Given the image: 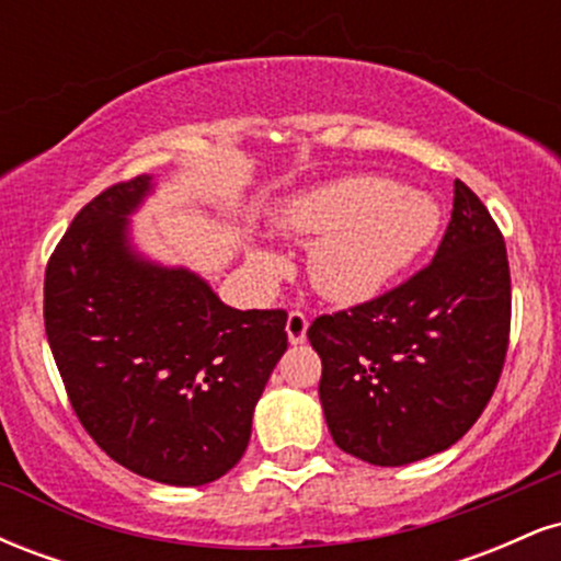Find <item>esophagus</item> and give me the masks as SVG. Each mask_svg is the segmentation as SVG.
Returning a JSON list of instances; mask_svg holds the SVG:
<instances>
[{
  "label": "esophagus",
  "mask_w": 561,
  "mask_h": 561,
  "mask_svg": "<svg viewBox=\"0 0 561 561\" xmlns=\"http://www.w3.org/2000/svg\"><path fill=\"white\" fill-rule=\"evenodd\" d=\"M308 332V317L302 311H289L287 317V337L293 345H300Z\"/></svg>",
  "instance_id": "34e87169"
}]
</instances>
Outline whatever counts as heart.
<instances>
[{"instance_id":"1","label":"heart","mask_w":561,"mask_h":561,"mask_svg":"<svg viewBox=\"0 0 561 561\" xmlns=\"http://www.w3.org/2000/svg\"><path fill=\"white\" fill-rule=\"evenodd\" d=\"M274 221L289 237L317 240L308 279L327 300L353 306L377 298L433 244L440 208L390 179L347 176L287 199ZM248 261L263 282L285 272V259L268 248H253Z\"/></svg>"}]
</instances>
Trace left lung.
<instances>
[{
    "label": "left lung",
    "mask_w": 561,
    "mask_h": 561,
    "mask_svg": "<svg viewBox=\"0 0 561 561\" xmlns=\"http://www.w3.org/2000/svg\"><path fill=\"white\" fill-rule=\"evenodd\" d=\"M508 324L504 237L480 197L456 179L433 263L390 293L308 327L332 440L377 467L450 448L491 401Z\"/></svg>",
    "instance_id": "left-lung-1"
}]
</instances>
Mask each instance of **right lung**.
<instances>
[{
    "label": "right lung",
    "mask_w": 561,
    "mask_h": 561,
    "mask_svg": "<svg viewBox=\"0 0 561 561\" xmlns=\"http://www.w3.org/2000/svg\"><path fill=\"white\" fill-rule=\"evenodd\" d=\"M150 192L137 176L79 210L47 263L44 327L96 446L147 480L205 485L248 448L287 313L237 311L190 268L141 259L128 216Z\"/></svg>",
    "instance_id": "add662e5"
}]
</instances>
